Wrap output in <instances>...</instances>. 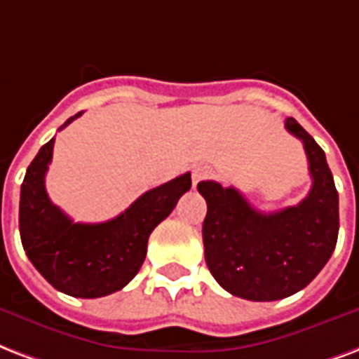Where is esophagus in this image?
I'll list each match as a JSON object with an SVG mask.
<instances>
[{"label":"esophagus","instance_id":"1","mask_svg":"<svg viewBox=\"0 0 359 359\" xmlns=\"http://www.w3.org/2000/svg\"><path fill=\"white\" fill-rule=\"evenodd\" d=\"M210 175V169L207 168V165H196L194 168V171H191V180H194V186L198 184V182H201L203 179H207Z\"/></svg>","mask_w":359,"mask_h":359}]
</instances>
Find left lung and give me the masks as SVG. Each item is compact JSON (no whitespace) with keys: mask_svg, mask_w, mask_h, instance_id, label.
<instances>
[{"mask_svg":"<svg viewBox=\"0 0 359 359\" xmlns=\"http://www.w3.org/2000/svg\"><path fill=\"white\" fill-rule=\"evenodd\" d=\"M286 130L303 141L313 186L307 198L259 212L233 186L199 182L207 201V267L226 292L248 301H277L307 286L332 258L339 235V194L324 150L294 118Z\"/></svg>","mask_w":359,"mask_h":359,"instance_id":"8db88e82","label":"left lung"}]
</instances>
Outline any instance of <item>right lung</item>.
I'll return each instance as SVG.
<instances>
[{
  "label": "right lung",
  "instance_id": "1",
  "mask_svg": "<svg viewBox=\"0 0 359 359\" xmlns=\"http://www.w3.org/2000/svg\"><path fill=\"white\" fill-rule=\"evenodd\" d=\"M81 114L71 116L60 130ZM52 149L54 139L41 147L22 182V246L35 269L60 292L84 299L114 294L139 273L150 233L190 190V173L144 191L113 220L81 224L73 222L46 194L45 175Z\"/></svg>",
  "mask_w": 359,
  "mask_h": 359
}]
</instances>
